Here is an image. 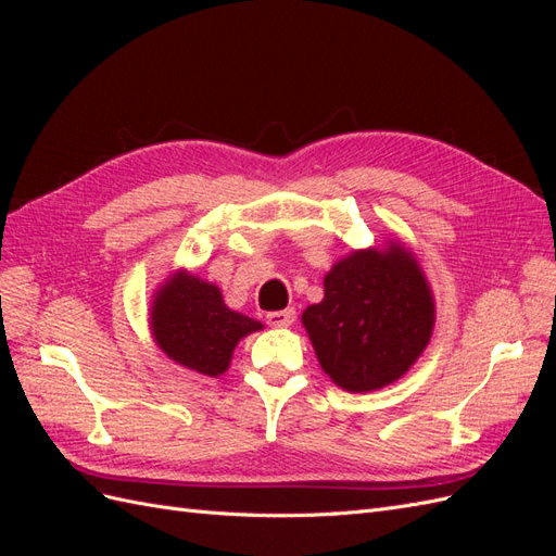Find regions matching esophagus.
Listing matches in <instances>:
<instances>
[{
	"instance_id": "obj_1",
	"label": "esophagus",
	"mask_w": 556,
	"mask_h": 556,
	"mask_svg": "<svg viewBox=\"0 0 556 556\" xmlns=\"http://www.w3.org/2000/svg\"><path fill=\"white\" fill-rule=\"evenodd\" d=\"M296 311L294 308H285V311H271L266 313V323L271 327H290L294 323Z\"/></svg>"
}]
</instances>
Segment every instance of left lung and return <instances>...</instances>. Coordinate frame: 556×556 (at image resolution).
Instances as JSON below:
<instances>
[{
    "instance_id": "8db88e82",
    "label": "left lung",
    "mask_w": 556,
    "mask_h": 556,
    "mask_svg": "<svg viewBox=\"0 0 556 556\" xmlns=\"http://www.w3.org/2000/svg\"><path fill=\"white\" fill-rule=\"evenodd\" d=\"M325 374L348 392L399 380L422 355L433 329V299L410 252L392 243L336 264L325 299L301 315Z\"/></svg>"
}]
</instances>
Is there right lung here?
Returning a JSON list of instances; mask_svg holds the SVG:
<instances>
[{"label": "right lung", "mask_w": 556, "mask_h": 556, "mask_svg": "<svg viewBox=\"0 0 556 556\" xmlns=\"http://www.w3.org/2000/svg\"><path fill=\"white\" fill-rule=\"evenodd\" d=\"M150 325L166 355L211 378L227 371L243 336L262 329L257 319L229 311L215 285L188 274L174 276L157 292Z\"/></svg>", "instance_id": "right-lung-1"}]
</instances>
